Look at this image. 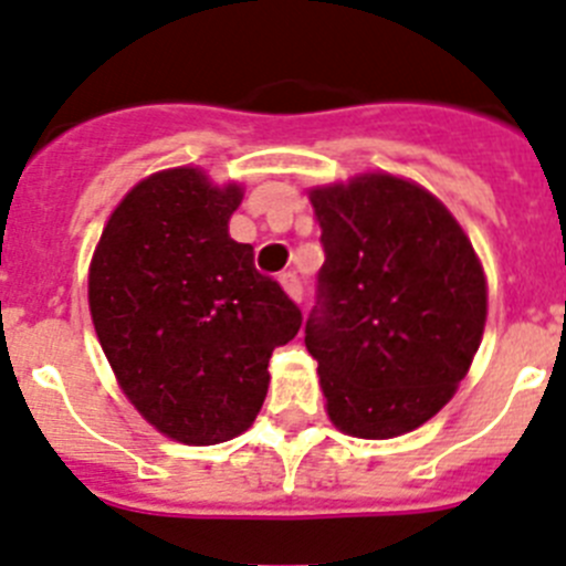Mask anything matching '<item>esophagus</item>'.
<instances>
[{
  "instance_id": "1",
  "label": "esophagus",
  "mask_w": 566,
  "mask_h": 566,
  "mask_svg": "<svg viewBox=\"0 0 566 566\" xmlns=\"http://www.w3.org/2000/svg\"><path fill=\"white\" fill-rule=\"evenodd\" d=\"M279 282H282L284 293H287L290 298H293V302H302V298H304L302 279L295 276V273H282V276H279Z\"/></svg>"
}]
</instances>
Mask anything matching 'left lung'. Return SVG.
Wrapping results in <instances>:
<instances>
[{
    "label": "left lung",
    "instance_id": "obj_1",
    "mask_svg": "<svg viewBox=\"0 0 566 566\" xmlns=\"http://www.w3.org/2000/svg\"><path fill=\"white\" fill-rule=\"evenodd\" d=\"M324 264L304 344L335 429L389 440L454 397L480 349L485 273L460 222L426 188L360 175L313 188Z\"/></svg>",
    "mask_w": 566,
    "mask_h": 566
}]
</instances>
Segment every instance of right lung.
<instances>
[{
	"instance_id": "right-lung-1",
	"label": "right lung",
	"mask_w": 566,
	"mask_h": 566,
	"mask_svg": "<svg viewBox=\"0 0 566 566\" xmlns=\"http://www.w3.org/2000/svg\"><path fill=\"white\" fill-rule=\"evenodd\" d=\"M242 188L200 169L157 171L112 211L90 264V313L120 389L186 446L251 429L268 364L295 338L302 310L253 268L228 220Z\"/></svg>"
}]
</instances>
